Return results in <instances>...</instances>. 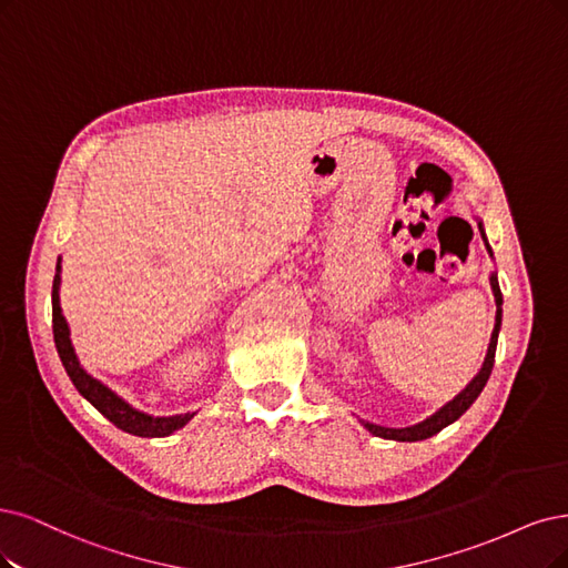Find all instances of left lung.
I'll return each mask as SVG.
<instances>
[{"label": "left lung", "mask_w": 568, "mask_h": 568, "mask_svg": "<svg viewBox=\"0 0 568 568\" xmlns=\"http://www.w3.org/2000/svg\"><path fill=\"white\" fill-rule=\"evenodd\" d=\"M479 229H481V222H479ZM481 239H485V236H481ZM485 245H487L489 255H491V247H489L487 239H485ZM489 283H491L494 300H496V325H494V332H491V342H489V348H487V358H485V363H481V369L477 372L475 379H473L464 390H460L452 403H447L443 409L435 412L433 416L426 418V422L416 424V426H409V428H384V426H374V424L363 422V426H365L372 435L384 437V439H397V443H418V439H426V437L439 433L443 428H447L449 424H454L456 418H458L460 414H464V412L477 400V395L481 393V388H485L487 382H489V374H491V367H494V355H496V344H498L500 318H503V308H500V306H503V295H500L496 273H491Z\"/></svg>", "instance_id": "1"}]
</instances>
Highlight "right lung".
Listing matches in <instances>:
<instances>
[{"mask_svg": "<svg viewBox=\"0 0 568 568\" xmlns=\"http://www.w3.org/2000/svg\"><path fill=\"white\" fill-rule=\"evenodd\" d=\"M60 260L55 266V278H53V292H51V300H53V339H55V348L58 355L62 361V367H65L68 376L72 379V384L77 386V390L87 397V400L104 416L110 418V422L125 430L131 435H140V437H165L175 430H180L182 426H186L189 418L194 414H178V416H150L144 412L133 409L129 403L121 400V397L110 390L104 384H100L98 379L89 372H83V367L77 361V353L74 346L70 342V327L62 318V311H60Z\"/></svg>", "mask_w": 568, "mask_h": 568, "instance_id": "add662e5", "label": "right lung"}]
</instances>
